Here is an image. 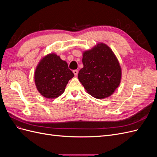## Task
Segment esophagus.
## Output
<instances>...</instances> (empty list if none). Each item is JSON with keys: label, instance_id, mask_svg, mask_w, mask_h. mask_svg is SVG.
I'll return each instance as SVG.
<instances>
[{"label": "esophagus", "instance_id": "obj_1", "mask_svg": "<svg viewBox=\"0 0 157 157\" xmlns=\"http://www.w3.org/2000/svg\"><path fill=\"white\" fill-rule=\"evenodd\" d=\"M73 73H74V75H75V76H77V75H78V70H74L73 71Z\"/></svg>", "mask_w": 157, "mask_h": 157}]
</instances>
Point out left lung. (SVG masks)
<instances>
[{
    "mask_svg": "<svg viewBox=\"0 0 157 157\" xmlns=\"http://www.w3.org/2000/svg\"><path fill=\"white\" fill-rule=\"evenodd\" d=\"M84 67L78 78L86 91L97 99L111 96L119 86L122 69L112 49L99 42L92 48L82 52Z\"/></svg>",
    "mask_w": 157,
    "mask_h": 157,
    "instance_id": "obj_1",
    "label": "left lung"
}]
</instances>
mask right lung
<instances>
[{"label":"right lung","instance_id":"obj_1","mask_svg":"<svg viewBox=\"0 0 157 157\" xmlns=\"http://www.w3.org/2000/svg\"><path fill=\"white\" fill-rule=\"evenodd\" d=\"M74 77L67 63L56 53L44 56L34 73L36 88L42 96L55 99L62 94L70 79Z\"/></svg>","mask_w":157,"mask_h":157}]
</instances>
